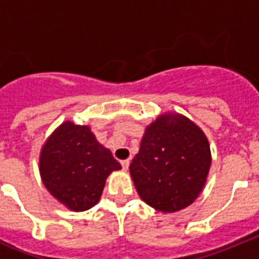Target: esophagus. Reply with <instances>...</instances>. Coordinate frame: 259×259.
I'll return each mask as SVG.
<instances>
[{
    "mask_svg": "<svg viewBox=\"0 0 259 259\" xmlns=\"http://www.w3.org/2000/svg\"><path fill=\"white\" fill-rule=\"evenodd\" d=\"M120 164H122L123 170L127 171V170H128V167H130V161H128V159H125V161L120 162Z\"/></svg>",
    "mask_w": 259,
    "mask_h": 259,
    "instance_id": "34e87169",
    "label": "esophagus"
}]
</instances>
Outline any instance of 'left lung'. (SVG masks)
<instances>
[{"instance_id":"left-lung-1","label":"left lung","mask_w":259,"mask_h":259,"mask_svg":"<svg viewBox=\"0 0 259 259\" xmlns=\"http://www.w3.org/2000/svg\"><path fill=\"white\" fill-rule=\"evenodd\" d=\"M211 166L206 135L179 113H164L145 128L130 174L141 200L161 212L185 209L202 192Z\"/></svg>"}]
</instances>
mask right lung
I'll use <instances>...</instances> for the list:
<instances>
[{"instance_id": "obj_1", "label": "right lung", "mask_w": 259, "mask_h": 259, "mask_svg": "<svg viewBox=\"0 0 259 259\" xmlns=\"http://www.w3.org/2000/svg\"><path fill=\"white\" fill-rule=\"evenodd\" d=\"M122 168L98 143L89 125L66 120L47 139L38 170L45 188L72 211H85L100 201L107 176Z\"/></svg>"}]
</instances>
